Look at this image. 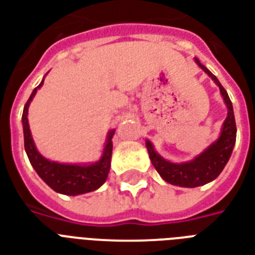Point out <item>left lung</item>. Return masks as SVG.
Wrapping results in <instances>:
<instances>
[{
  "label": "left lung",
  "mask_w": 255,
  "mask_h": 255,
  "mask_svg": "<svg viewBox=\"0 0 255 255\" xmlns=\"http://www.w3.org/2000/svg\"><path fill=\"white\" fill-rule=\"evenodd\" d=\"M196 63L216 82V85L220 87L222 98L225 100L226 107H228V116L224 122L221 135L218 140L209 145V148H206L205 151L202 152L201 155H198L194 160L181 164L169 163L167 160H164L161 156L156 153L152 144L147 140L149 159L160 176L172 185L184 186V188H196V186L205 185L214 178H217L218 174L225 168L226 163L229 161L234 144H236V136H237L233 106H232L228 92L218 82L217 78L214 77L205 66L200 63L197 58H196Z\"/></svg>",
  "instance_id": "1"
}]
</instances>
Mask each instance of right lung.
<instances>
[{"label": "right lung", "instance_id": "1", "mask_svg": "<svg viewBox=\"0 0 255 255\" xmlns=\"http://www.w3.org/2000/svg\"><path fill=\"white\" fill-rule=\"evenodd\" d=\"M45 81V79H43ZM43 81L35 87L30 95L29 100L26 102L23 114H22V126H23V137H25V151L27 153L30 163L38 173V176L58 193L67 194V196H77L98 189L103 185L111 167L112 155V136L115 129L108 133L107 144L104 147L102 159L91 165H73V164H61L55 161H50L37 151L34 145L33 137L30 133L29 122H27V111L29 104L33 100L35 92L42 85Z\"/></svg>", "mask_w": 255, "mask_h": 255}]
</instances>
